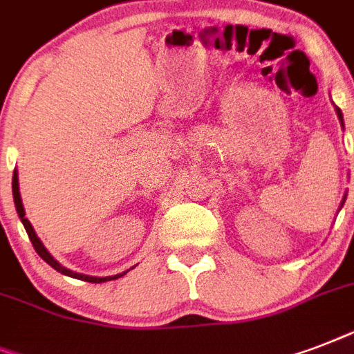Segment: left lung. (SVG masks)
<instances>
[{"label": "left lung", "instance_id": "8db88e82", "mask_svg": "<svg viewBox=\"0 0 354 354\" xmlns=\"http://www.w3.org/2000/svg\"><path fill=\"white\" fill-rule=\"evenodd\" d=\"M336 113H338V119H340V122H342V127H344V115H342V112H340V108H336ZM344 202H346V196H344ZM344 202H342V205H344Z\"/></svg>", "mask_w": 354, "mask_h": 354}]
</instances>
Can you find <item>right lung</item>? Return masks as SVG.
<instances>
[{"mask_svg":"<svg viewBox=\"0 0 354 354\" xmlns=\"http://www.w3.org/2000/svg\"><path fill=\"white\" fill-rule=\"evenodd\" d=\"M12 196H14V204H16V211H18V216L19 221L24 222V227L25 232H27V235H29L30 242H32V246H35L36 253L40 255L44 261H46L49 266H53V268L57 270V272H60V274L64 275H69V277H75V279H80V281H88V283H104V281H112V279H118V277H121V275H124L128 272H122V274H118V275H110V277H91V275H84V274H77V272H71V270L64 268L62 264L58 263L57 259L53 257L51 253L47 252V248L41 244V241L38 239V235H36L35 227L30 226V222L27 221V216H25V209H24V204H21V196H19V183H18V172L14 171L12 174Z\"/></svg>","mask_w":354,"mask_h":354,"instance_id":"obj_1","label":"right lung"}]
</instances>
